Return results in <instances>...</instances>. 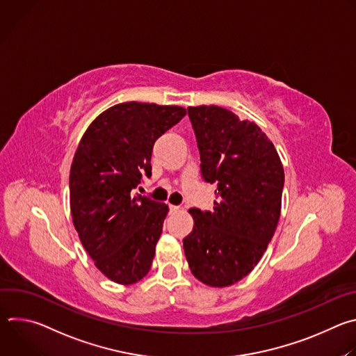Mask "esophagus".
I'll use <instances>...</instances> for the list:
<instances>
[{
  "instance_id": "obj_1",
  "label": "esophagus",
  "mask_w": 356,
  "mask_h": 356,
  "mask_svg": "<svg viewBox=\"0 0 356 356\" xmlns=\"http://www.w3.org/2000/svg\"><path fill=\"white\" fill-rule=\"evenodd\" d=\"M169 207H170V211H172V213H176V211H179V207H177V206H172V204H170Z\"/></svg>"
}]
</instances>
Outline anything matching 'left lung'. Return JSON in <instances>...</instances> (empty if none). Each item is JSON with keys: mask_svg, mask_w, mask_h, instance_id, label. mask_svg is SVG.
I'll use <instances>...</instances> for the list:
<instances>
[{"mask_svg": "<svg viewBox=\"0 0 356 356\" xmlns=\"http://www.w3.org/2000/svg\"><path fill=\"white\" fill-rule=\"evenodd\" d=\"M201 172L217 183L214 211L190 209L193 231L183 239L190 270L211 287L248 276L273 238L280 211L284 170L277 150L252 121L218 106L188 107Z\"/></svg>", "mask_w": 356, "mask_h": 356, "instance_id": "1", "label": "left lung"}]
</instances>
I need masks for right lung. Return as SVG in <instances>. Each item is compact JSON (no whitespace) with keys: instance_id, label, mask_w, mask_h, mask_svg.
Listing matches in <instances>:
<instances>
[{"instance_id":"obj_1","label":"right lung","mask_w":356,"mask_h":356,"mask_svg":"<svg viewBox=\"0 0 356 356\" xmlns=\"http://www.w3.org/2000/svg\"><path fill=\"white\" fill-rule=\"evenodd\" d=\"M179 106L121 103L86 129L70 168V211L95 268L118 284L150 270L169 206L134 194L152 175L155 140L184 115Z\"/></svg>"}]
</instances>
